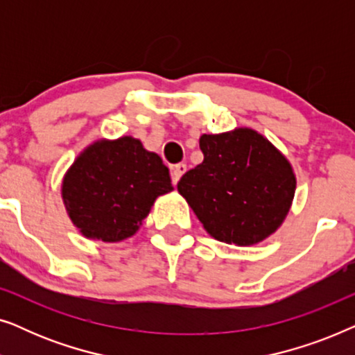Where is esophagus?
<instances>
[{"label":"esophagus","instance_id":"34e87169","mask_svg":"<svg viewBox=\"0 0 355 355\" xmlns=\"http://www.w3.org/2000/svg\"><path fill=\"white\" fill-rule=\"evenodd\" d=\"M186 171H187V166H186V164H184V163L174 164L173 171H171V178H173V184H174V186H176L178 181L182 178V174L186 173Z\"/></svg>","mask_w":355,"mask_h":355}]
</instances>
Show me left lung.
<instances>
[{"label": "left lung", "mask_w": 355, "mask_h": 355, "mask_svg": "<svg viewBox=\"0 0 355 355\" xmlns=\"http://www.w3.org/2000/svg\"><path fill=\"white\" fill-rule=\"evenodd\" d=\"M203 162L178 191L207 232L227 244L252 245L278 230L295 192L288 159L252 129L203 134Z\"/></svg>", "instance_id": "obj_1"}]
</instances>
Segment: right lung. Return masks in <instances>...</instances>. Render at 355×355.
<instances>
[{
    "label": "right lung",
    "mask_w": 355,
    "mask_h": 355,
    "mask_svg": "<svg viewBox=\"0 0 355 355\" xmlns=\"http://www.w3.org/2000/svg\"><path fill=\"white\" fill-rule=\"evenodd\" d=\"M173 191L169 171L140 140L96 142L76 159L62 200L82 234L103 242L128 239L147 218L155 198Z\"/></svg>",
    "instance_id": "1"
}]
</instances>
